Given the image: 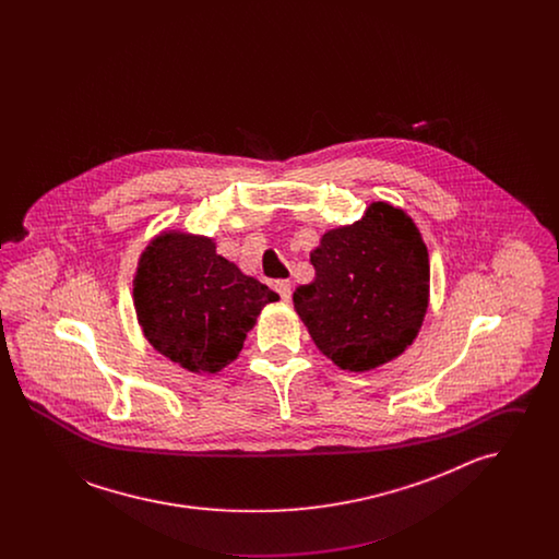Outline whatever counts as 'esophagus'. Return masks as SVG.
<instances>
[{
    "label": "esophagus",
    "mask_w": 559,
    "mask_h": 559,
    "mask_svg": "<svg viewBox=\"0 0 559 559\" xmlns=\"http://www.w3.org/2000/svg\"><path fill=\"white\" fill-rule=\"evenodd\" d=\"M292 281H276V285H274V289L281 295L283 301L292 299Z\"/></svg>",
    "instance_id": "esophagus-1"
}]
</instances>
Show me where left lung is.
Listing matches in <instances>:
<instances>
[{"label": "left lung", "instance_id": "8db88e82", "mask_svg": "<svg viewBox=\"0 0 559 559\" xmlns=\"http://www.w3.org/2000/svg\"><path fill=\"white\" fill-rule=\"evenodd\" d=\"M317 276L293 306L320 352L344 371H372L415 342L429 306L426 242L404 210L374 201L326 230L310 253Z\"/></svg>", "mask_w": 559, "mask_h": 559}]
</instances>
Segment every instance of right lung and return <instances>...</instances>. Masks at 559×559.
I'll list each match as a JSON object with an SVG mask.
<instances>
[{"label": "right lung", "instance_id": "right-lung-1", "mask_svg": "<svg viewBox=\"0 0 559 559\" xmlns=\"http://www.w3.org/2000/svg\"><path fill=\"white\" fill-rule=\"evenodd\" d=\"M278 293L240 272L210 237L163 230L142 251L133 308L144 337L190 372H219L237 360L262 308Z\"/></svg>", "mask_w": 559, "mask_h": 559}]
</instances>
